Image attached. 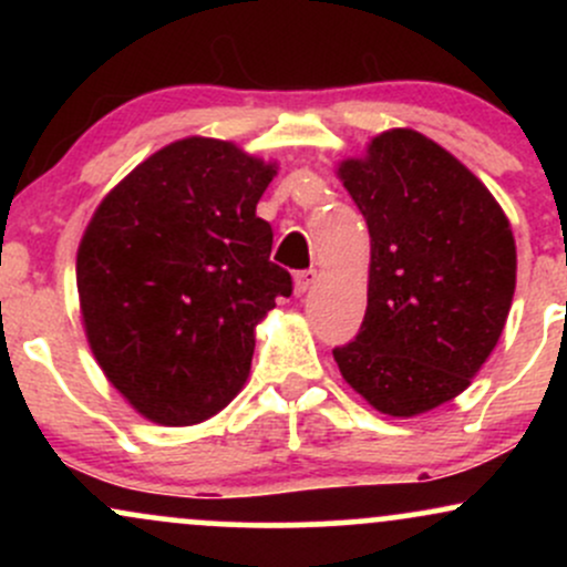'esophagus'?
<instances>
[{"label":"esophagus","instance_id":"34e87169","mask_svg":"<svg viewBox=\"0 0 567 567\" xmlns=\"http://www.w3.org/2000/svg\"><path fill=\"white\" fill-rule=\"evenodd\" d=\"M315 282H317V271L315 269L298 271V275H296V292H298V296H303V292L309 290Z\"/></svg>","mask_w":567,"mask_h":567}]
</instances>
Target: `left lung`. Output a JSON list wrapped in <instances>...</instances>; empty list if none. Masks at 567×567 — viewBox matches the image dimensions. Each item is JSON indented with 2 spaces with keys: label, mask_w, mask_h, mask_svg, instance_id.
I'll return each instance as SVG.
<instances>
[{
  "label": "left lung",
  "mask_w": 567,
  "mask_h": 567,
  "mask_svg": "<svg viewBox=\"0 0 567 567\" xmlns=\"http://www.w3.org/2000/svg\"><path fill=\"white\" fill-rule=\"evenodd\" d=\"M338 178L370 231L365 320L333 349L338 370L381 413H426L496 349L517 282L509 218L470 167L408 127L375 135Z\"/></svg>",
  "instance_id": "obj_1"
}]
</instances>
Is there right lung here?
Wrapping results in <instances>:
<instances>
[{"instance_id": "right-lung-1", "label": "right lung", "mask_w": 567, "mask_h": 567, "mask_svg": "<svg viewBox=\"0 0 567 567\" xmlns=\"http://www.w3.org/2000/svg\"><path fill=\"white\" fill-rule=\"evenodd\" d=\"M277 175L229 141H175L103 197L76 250L87 343L143 419L192 426L250 373L256 324L288 298L256 205Z\"/></svg>"}]
</instances>
